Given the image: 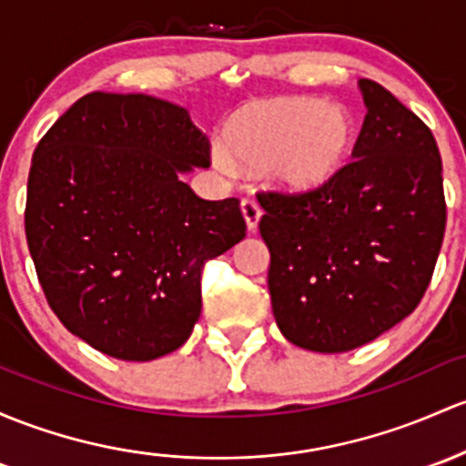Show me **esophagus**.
I'll use <instances>...</instances> for the list:
<instances>
[{
    "label": "esophagus",
    "instance_id": "esophagus-1",
    "mask_svg": "<svg viewBox=\"0 0 466 466\" xmlns=\"http://www.w3.org/2000/svg\"><path fill=\"white\" fill-rule=\"evenodd\" d=\"M239 208H242L244 222H247L248 233L258 231V222H259V218H262V208L258 207V202H255V199H242Z\"/></svg>",
    "mask_w": 466,
    "mask_h": 466
}]
</instances>
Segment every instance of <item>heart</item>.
I'll return each mask as SVG.
<instances>
[{
    "label": "heart",
    "instance_id": "heart-1",
    "mask_svg": "<svg viewBox=\"0 0 466 466\" xmlns=\"http://www.w3.org/2000/svg\"><path fill=\"white\" fill-rule=\"evenodd\" d=\"M358 124L342 104L315 97L253 99L224 119L213 162L222 171L262 175L293 198L329 188L351 162Z\"/></svg>",
    "mask_w": 466,
    "mask_h": 466
}]
</instances>
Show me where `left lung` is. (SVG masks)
<instances>
[{"mask_svg":"<svg viewBox=\"0 0 466 466\" xmlns=\"http://www.w3.org/2000/svg\"><path fill=\"white\" fill-rule=\"evenodd\" d=\"M358 86L367 117L344 173L315 195H258L275 322L318 353L362 347L413 313L447 224L433 133L384 86Z\"/></svg>","mask_w":466,"mask_h":466,"instance_id":"8db88e82","label":"left lung"}]
</instances>
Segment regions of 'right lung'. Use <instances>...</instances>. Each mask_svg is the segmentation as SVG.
Wrapping results in <instances>:
<instances>
[{"label":"right lung","mask_w":466,"mask_h":466,"mask_svg":"<svg viewBox=\"0 0 466 466\" xmlns=\"http://www.w3.org/2000/svg\"><path fill=\"white\" fill-rule=\"evenodd\" d=\"M208 167L187 108L144 93H88L35 148L26 242L59 322L97 351L148 362L191 338L207 259L247 235L235 198H198Z\"/></svg>","instance_id":"obj_1"}]
</instances>
